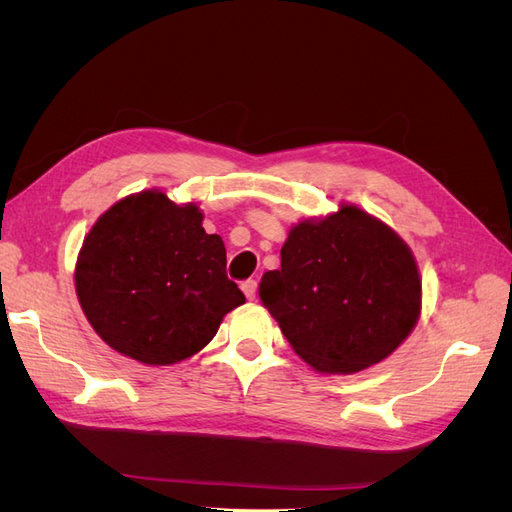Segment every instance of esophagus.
I'll return each instance as SVG.
<instances>
[{
	"label": "esophagus",
	"instance_id": "1",
	"mask_svg": "<svg viewBox=\"0 0 512 512\" xmlns=\"http://www.w3.org/2000/svg\"><path fill=\"white\" fill-rule=\"evenodd\" d=\"M241 290H243V294L247 297V301H254V299H256V282H254V280L243 282V284H241Z\"/></svg>",
	"mask_w": 512,
	"mask_h": 512
}]
</instances>
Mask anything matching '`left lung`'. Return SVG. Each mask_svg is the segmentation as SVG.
Instances as JSON below:
<instances>
[{"label": "left lung", "instance_id": "obj_1", "mask_svg": "<svg viewBox=\"0 0 512 512\" xmlns=\"http://www.w3.org/2000/svg\"><path fill=\"white\" fill-rule=\"evenodd\" d=\"M260 299L309 367L348 376L406 342L423 284L410 245L389 224L339 203L292 224L282 269L262 275Z\"/></svg>", "mask_w": 512, "mask_h": 512}]
</instances>
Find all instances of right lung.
Returning <instances> with one entry per match:
<instances>
[{"label":"right lung","instance_id":"obj_1","mask_svg":"<svg viewBox=\"0 0 512 512\" xmlns=\"http://www.w3.org/2000/svg\"><path fill=\"white\" fill-rule=\"evenodd\" d=\"M196 203L162 190L123 196L91 226L76 256L81 309L106 346L143 365H175L203 350L245 303L226 277V247Z\"/></svg>","mask_w":512,"mask_h":512}]
</instances>
